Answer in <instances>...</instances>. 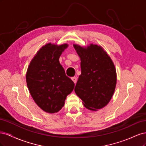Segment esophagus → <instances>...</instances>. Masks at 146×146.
I'll return each instance as SVG.
<instances>
[{
  "instance_id": "obj_1",
  "label": "esophagus",
  "mask_w": 146,
  "mask_h": 146,
  "mask_svg": "<svg viewBox=\"0 0 146 146\" xmlns=\"http://www.w3.org/2000/svg\"><path fill=\"white\" fill-rule=\"evenodd\" d=\"M71 79H72V80L74 82V83H76V82H77V77H73L71 78Z\"/></svg>"
}]
</instances>
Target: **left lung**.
Wrapping results in <instances>:
<instances>
[{"label": "left lung", "instance_id": "8db88e82", "mask_svg": "<svg viewBox=\"0 0 146 146\" xmlns=\"http://www.w3.org/2000/svg\"><path fill=\"white\" fill-rule=\"evenodd\" d=\"M73 46L81 60V75L75 92L87 109L96 111L102 108L108 104L115 90V66L100 46L91 44L87 47Z\"/></svg>", "mask_w": 146, "mask_h": 146}]
</instances>
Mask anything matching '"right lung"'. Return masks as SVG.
I'll use <instances>...</instances> for the list:
<instances>
[{
  "label": "right lung",
  "instance_id": "right-lung-1",
  "mask_svg": "<svg viewBox=\"0 0 146 146\" xmlns=\"http://www.w3.org/2000/svg\"><path fill=\"white\" fill-rule=\"evenodd\" d=\"M68 44L48 43L39 49L31 61L26 74L27 85L38 107L48 113L59 111L74 83L66 76L60 56Z\"/></svg>",
  "mask_w": 146,
  "mask_h": 146
}]
</instances>
